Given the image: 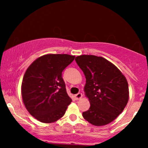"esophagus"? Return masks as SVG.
<instances>
[{
    "instance_id": "esophagus-1",
    "label": "esophagus",
    "mask_w": 148,
    "mask_h": 148,
    "mask_svg": "<svg viewBox=\"0 0 148 148\" xmlns=\"http://www.w3.org/2000/svg\"><path fill=\"white\" fill-rule=\"evenodd\" d=\"M82 97H83V95L82 93H78V94L75 95V98L77 100H80L81 98H82Z\"/></svg>"
}]
</instances>
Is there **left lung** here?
Returning a JSON list of instances; mask_svg holds the SVG:
<instances>
[{"instance_id":"left-lung-1","label":"left lung","mask_w":148,"mask_h":148,"mask_svg":"<svg viewBox=\"0 0 148 148\" xmlns=\"http://www.w3.org/2000/svg\"><path fill=\"white\" fill-rule=\"evenodd\" d=\"M75 61L86 77L84 92L90 102L83 116L95 126L108 125L128 102L126 77L114 64L101 56L84 54L77 56Z\"/></svg>"}]
</instances>
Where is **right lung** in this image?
<instances>
[{
    "label": "right lung",
    "instance_id": "obj_1",
    "mask_svg": "<svg viewBox=\"0 0 148 148\" xmlns=\"http://www.w3.org/2000/svg\"><path fill=\"white\" fill-rule=\"evenodd\" d=\"M75 57L66 54H45L26 70L21 84L22 99L29 114L40 122L58 121L72 102L66 93L62 72Z\"/></svg>",
    "mask_w": 148,
    "mask_h": 148
}]
</instances>
